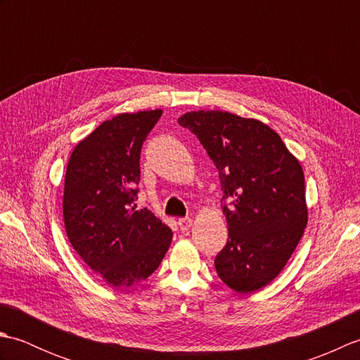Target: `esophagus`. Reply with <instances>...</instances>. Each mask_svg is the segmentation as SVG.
I'll return each mask as SVG.
<instances>
[{
	"mask_svg": "<svg viewBox=\"0 0 360 360\" xmlns=\"http://www.w3.org/2000/svg\"><path fill=\"white\" fill-rule=\"evenodd\" d=\"M178 226L182 232L188 231L190 227H192V218H179L178 219Z\"/></svg>",
	"mask_w": 360,
	"mask_h": 360,
	"instance_id": "1",
	"label": "esophagus"
}]
</instances>
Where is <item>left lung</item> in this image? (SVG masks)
<instances>
[{"label": "left lung", "instance_id": "left-lung-1", "mask_svg": "<svg viewBox=\"0 0 360 360\" xmlns=\"http://www.w3.org/2000/svg\"><path fill=\"white\" fill-rule=\"evenodd\" d=\"M178 124L200 139L219 173L229 238L215 258L218 277L236 292H254L281 272L307 227L302 167L259 120L193 111Z\"/></svg>", "mask_w": 360, "mask_h": 360}]
</instances>
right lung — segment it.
I'll return each instance as SVG.
<instances>
[{
	"label": "right lung",
	"instance_id": "1",
	"mask_svg": "<svg viewBox=\"0 0 360 360\" xmlns=\"http://www.w3.org/2000/svg\"><path fill=\"white\" fill-rule=\"evenodd\" d=\"M162 111L119 114L74 148L65 176L68 238L108 285L128 288L155 272L172 231L148 209L137 210L141 151Z\"/></svg>",
	"mask_w": 360,
	"mask_h": 360
}]
</instances>
